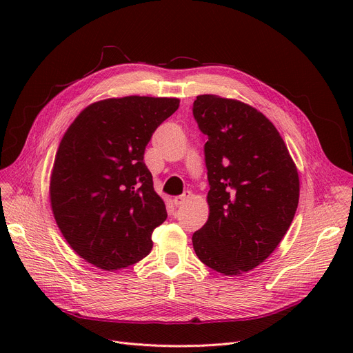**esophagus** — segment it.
Segmentation results:
<instances>
[{"instance_id": "1", "label": "esophagus", "mask_w": 353, "mask_h": 353, "mask_svg": "<svg viewBox=\"0 0 353 353\" xmlns=\"http://www.w3.org/2000/svg\"><path fill=\"white\" fill-rule=\"evenodd\" d=\"M190 197H192V192H184L181 196H177V197H174V199H173L174 206H176V208H179V206L184 205V203H186Z\"/></svg>"}]
</instances>
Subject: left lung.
I'll return each mask as SVG.
<instances>
[{"label":"left lung","mask_w":353,"mask_h":353,"mask_svg":"<svg viewBox=\"0 0 353 353\" xmlns=\"http://www.w3.org/2000/svg\"><path fill=\"white\" fill-rule=\"evenodd\" d=\"M193 114L208 136L209 217L193 237L200 261L225 276L262 265L279 246L299 203V174L273 123L234 99L201 94Z\"/></svg>","instance_id":"1"}]
</instances>
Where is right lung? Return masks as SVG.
I'll use <instances>...</instances> for the list:
<instances>
[{
    "label": "right lung",
    "mask_w": 353,
    "mask_h": 353,
    "mask_svg": "<svg viewBox=\"0 0 353 353\" xmlns=\"http://www.w3.org/2000/svg\"><path fill=\"white\" fill-rule=\"evenodd\" d=\"M176 97L127 96L87 105L64 133L50 176L51 210L81 259L113 272L140 262L167 217L144 150Z\"/></svg>",
    "instance_id": "1"
}]
</instances>
